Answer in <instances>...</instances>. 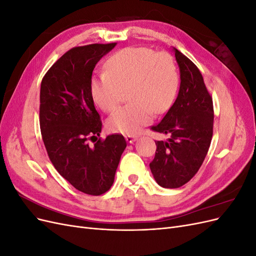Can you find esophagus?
<instances>
[{
    "instance_id": "obj_1",
    "label": "esophagus",
    "mask_w": 256,
    "mask_h": 256,
    "mask_svg": "<svg viewBox=\"0 0 256 256\" xmlns=\"http://www.w3.org/2000/svg\"><path fill=\"white\" fill-rule=\"evenodd\" d=\"M125 138H126V141H127L128 143H134L138 138L134 136H126Z\"/></svg>"
}]
</instances>
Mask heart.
Wrapping results in <instances>:
<instances>
[{
  "instance_id": "obj_1",
  "label": "heart",
  "mask_w": 256,
  "mask_h": 256,
  "mask_svg": "<svg viewBox=\"0 0 256 256\" xmlns=\"http://www.w3.org/2000/svg\"><path fill=\"white\" fill-rule=\"evenodd\" d=\"M106 72L90 79V94L106 112L116 109L128 90L131 102L108 120L110 131L126 136L138 134L152 120L154 113L166 112L180 88V74L168 52L146 47H128L113 53L104 64Z\"/></svg>"
}]
</instances>
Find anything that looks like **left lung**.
<instances>
[{"mask_svg":"<svg viewBox=\"0 0 256 256\" xmlns=\"http://www.w3.org/2000/svg\"><path fill=\"white\" fill-rule=\"evenodd\" d=\"M180 70V88L173 106L150 129L168 134L156 142V154L150 164L159 186L175 189L187 184L200 170L214 132L212 98L203 76L192 60L174 48Z\"/></svg>","mask_w":256,"mask_h":256,"instance_id":"8db88e82","label":"left lung"}]
</instances>
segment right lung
I'll use <instances>...</instances> for the list:
<instances>
[{"label":"right lung","mask_w":256,"mask_h":256,"mask_svg":"<svg viewBox=\"0 0 256 256\" xmlns=\"http://www.w3.org/2000/svg\"><path fill=\"white\" fill-rule=\"evenodd\" d=\"M115 44L68 50L46 72L40 86V124L50 161L69 184L90 196H102L111 188L127 146L120 134L97 138L102 122L90 94L92 70Z\"/></svg>","instance_id":"1"}]
</instances>
